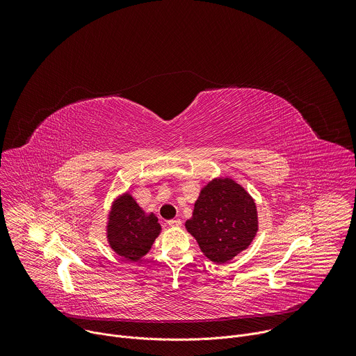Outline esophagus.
Masks as SVG:
<instances>
[{
	"instance_id": "34e87169",
	"label": "esophagus",
	"mask_w": 356,
	"mask_h": 356,
	"mask_svg": "<svg viewBox=\"0 0 356 356\" xmlns=\"http://www.w3.org/2000/svg\"><path fill=\"white\" fill-rule=\"evenodd\" d=\"M168 224H169V227H180V225H181V221H180L179 218H175V220L168 221Z\"/></svg>"
}]
</instances>
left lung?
<instances>
[{
    "mask_svg": "<svg viewBox=\"0 0 356 356\" xmlns=\"http://www.w3.org/2000/svg\"><path fill=\"white\" fill-rule=\"evenodd\" d=\"M184 225L201 252L222 265L249 248L257 236V202L232 177H216L200 190L193 216Z\"/></svg>",
    "mask_w": 356,
    "mask_h": 356,
    "instance_id": "left-lung-1",
    "label": "left lung"
}]
</instances>
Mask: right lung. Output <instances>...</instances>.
Returning a JSON list of instances; mask_svg holds the SVG:
<instances>
[{"instance_id": "add662e5", "label": "right lung", "mask_w": 356, "mask_h": 356, "mask_svg": "<svg viewBox=\"0 0 356 356\" xmlns=\"http://www.w3.org/2000/svg\"><path fill=\"white\" fill-rule=\"evenodd\" d=\"M161 231L158 217L154 213H146L129 191L113 200L106 238L117 255L138 262L150 250Z\"/></svg>"}]
</instances>
